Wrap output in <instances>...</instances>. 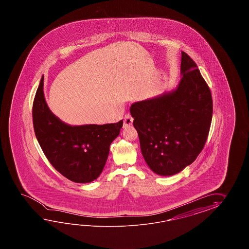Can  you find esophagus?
Returning <instances> with one entry per match:
<instances>
[{
	"instance_id": "34e87169",
	"label": "esophagus",
	"mask_w": 249,
	"mask_h": 249,
	"mask_svg": "<svg viewBox=\"0 0 249 249\" xmlns=\"http://www.w3.org/2000/svg\"><path fill=\"white\" fill-rule=\"evenodd\" d=\"M132 117L130 114H126L124 117V127L130 126L132 124Z\"/></svg>"
}]
</instances>
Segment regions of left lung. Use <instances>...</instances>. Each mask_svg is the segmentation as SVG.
<instances>
[{
  "label": "left lung",
  "mask_w": 249,
  "mask_h": 249,
  "mask_svg": "<svg viewBox=\"0 0 249 249\" xmlns=\"http://www.w3.org/2000/svg\"><path fill=\"white\" fill-rule=\"evenodd\" d=\"M180 74L175 90L130 108L143 158L163 176L176 175L196 160L211 125V91L196 64L183 52Z\"/></svg>",
  "instance_id": "1"
}]
</instances>
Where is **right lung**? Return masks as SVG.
<instances>
[{
  "label": "right lung",
  "mask_w": 249,
  "mask_h": 249,
  "mask_svg": "<svg viewBox=\"0 0 249 249\" xmlns=\"http://www.w3.org/2000/svg\"><path fill=\"white\" fill-rule=\"evenodd\" d=\"M33 124L38 142L53 167L69 180L87 183L101 175L123 120L102 125L65 124L48 107L42 76L33 103Z\"/></svg>",
  "instance_id": "add662e5"
}]
</instances>
